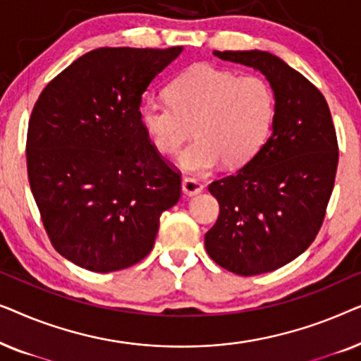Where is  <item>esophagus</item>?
<instances>
[{
  "label": "esophagus",
  "mask_w": 361,
  "mask_h": 361,
  "mask_svg": "<svg viewBox=\"0 0 361 361\" xmlns=\"http://www.w3.org/2000/svg\"><path fill=\"white\" fill-rule=\"evenodd\" d=\"M202 190H204V185H202L199 180L192 179V177H185V179L182 180V192H184L185 195L189 197L199 195Z\"/></svg>",
  "instance_id": "1"
}]
</instances>
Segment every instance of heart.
Masks as SVG:
<instances>
[{
	"instance_id": "obj_1",
	"label": "heart",
	"mask_w": 361,
	"mask_h": 361,
	"mask_svg": "<svg viewBox=\"0 0 361 361\" xmlns=\"http://www.w3.org/2000/svg\"><path fill=\"white\" fill-rule=\"evenodd\" d=\"M276 116L273 87L259 75L197 63L169 85V102L147 98L141 123L152 146L172 156L187 137L197 140L179 156L182 169L204 174L221 162L238 167L253 159L271 135Z\"/></svg>"
}]
</instances>
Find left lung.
<instances>
[{
    "label": "left lung",
    "instance_id": "left-lung-1",
    "mask_svg": "<svg viewBox=\"0 0 361 361\" xmlns=\"http://www.w3.org/2000/svg\"><path fill=\"white\" fill-rule=\"evenodd\" d=\"M214 54L259 71L276 97L273 133L258 154L209 185L220 214L205 233L207 253L221 268L263 274L298 258L317 236L337 174V133L322 92L279 57Z\"/></svg>",
    "mask_w": 361,
    "mask_h": 361
}]
</instances>
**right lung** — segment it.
I'll use <instances>...</instances> for the list:
<instances>
[{
	"label": "right lung",
	"instance_id": "add662e5",
	"mask_svg": "<svg viewBox=\"0 0 361 361\" xmlns=\"http://www.w3.org/2000/svg\"><path fill=\"white\" fill-rule=\"evenodd\" d=\"M182 47H100L47 83L32 108L26 161L54 248L111 273L154 246L162 212L180 199V172L152 146L141 98Z\"/></svg>",
	"mask_w": 361,
	"mask_h": 361
}]
</instances>
